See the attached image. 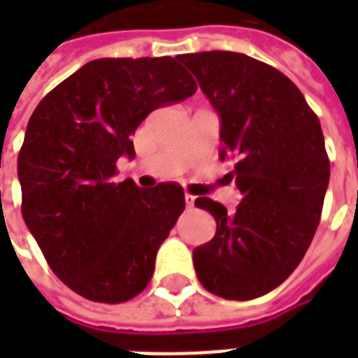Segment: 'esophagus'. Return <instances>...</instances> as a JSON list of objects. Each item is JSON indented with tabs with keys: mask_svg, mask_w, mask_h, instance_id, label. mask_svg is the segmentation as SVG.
Returning a JSON list of instances; mask_svg holds the SVG:
<instances>
[{
	"mask_svg": "<svg viewBox=\"0 0 358 358\" xmlns=\"http://www.w3.org/2000/svg\"><path fill=\"white\" fill-rule=\"evenodd\" d=\"M195 199H196V196L189 195V193H185V206H187V208L195 206Z\"/></svg>",
	"mask_w": 358,
	"mask_h": 358,
	"instance_id": "1",
	"label": "esophagus"
}]
</instances>
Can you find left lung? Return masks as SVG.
Masks as SVG:
<instances>
[{
	"label": "left lung",
	"mask_w": 358,
	"mask_h": 358,
	"mask_svg": "<svg viewBox=\"0 0 358 358\" xmlns=\"http://www.w3.org/2000/svg\"><path fill=\"white\" fill-rule=\"evenodd\" d=\"M221 120V159H234L236 212L199 196L213 239L193 250L196 277L223 299L247 301L282 284L322 217L331 163L316 113L282 72L236 52L180 55Z\"/></svg>",
	"instance_id": "left-lung-1"
}]
</instances>
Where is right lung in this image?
Wrapping results in <instances>:
<instances>
[{"mask_svg": "<svg viewBox=\"0 0 358 358\" xmlns=\"http://www.w3.org/2000/svg\"><path fill=\"white\" fill-rule=\"evenodd\" d=\"M195 91L173 57L96 59L31 115L18 154L22 215L52 271L81 297L115 305L150 282L184 191L115 182L117 159L135 156L131 135L148 113Z\"/></svg>", "mask_w": 358, "mask_h": 358, "instance_id": "obj_1", "label": "right lung"}]
</instances>
